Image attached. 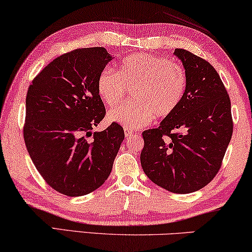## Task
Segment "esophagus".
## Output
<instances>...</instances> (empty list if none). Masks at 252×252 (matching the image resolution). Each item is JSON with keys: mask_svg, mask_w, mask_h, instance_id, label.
<instances>
[{"mask_svg": "<svg viewBox=\"0 0 252 252\" xmlns=\"http://www.w3.org/2000/svg\"><path fill=\"white\" fill-rule=\"evenodd\" d=\"M124 132H125V136H126V137H129V136H132L133 134H134V132H133L132 129H129V128H126V127H125V128H124Z\"/></svg>", "mask_w": 252, "mask_h": 252, "instance_id": "1", "label": "esophagus"}]
</instances>
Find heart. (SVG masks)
<instances>
[{
  "label": "heart",
  "mask_w": 252,
  "mask_h": 252,
  "mask_svg": "<svg viewBox=\"0 0 252 252\" xmlns=\"http://www.w3.org/2000/svg\"><path fill=\"white\" fill-rule=\"evenodd\" d=\"M187 85L182 65L142 53L124 58L117 72L103 68L96 80L99 98L108 106L119 104L126 89H132V101L111 109L108 115L110 122L132 129L150 124L155 116L165 118L173 115L184 101Z\"/></svg>",
  "instance_id": "b5f03b06"
}]
</instances>
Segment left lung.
Masks as SVG:
<instances>
[{
	"label": "left lung",
	"instance_id": "obj_1",
	"mask_svg": "<svg viewBox=\"0 0 252 252\" xmlns=\"http://www.w3.org/2000/svg\"><path fill=\"white\" fill-rule=\"evenodd\" d=\"M187 73L181 105L158 128L142 133L141 165L154 184L175 194L199 190L216 177L233 134L230 99L216 68L175 49Z\"/></svg>",
	"mask_w": 252,
	"mask_h": 252
}]
</instances>
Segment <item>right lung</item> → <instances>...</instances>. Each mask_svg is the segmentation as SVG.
Instances as JSON below:
<instances>
[{
  "label": "right lung",
  "mask_w": 252,
  "mask_h": 252,
  "mask_svg": "<svg viewBox=\"0 0 252 252\" xmlns=\"http://www.w3.org/2000/svg\"><path fill=\"white\" fill-rule=\"evenodd\" d=\"M111 60L103 47L68 51L27 91L24 141L36 170L61 194L82 196L101 187L125 137L117 123L92 133L105 116L96 80Z\"/></svg>",
  "instance_id": "right-lung-1"
}]
</instances>
